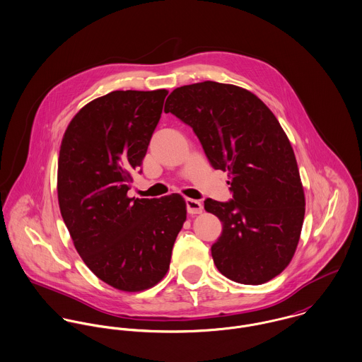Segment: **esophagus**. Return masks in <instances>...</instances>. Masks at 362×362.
<instances>
[{"label":"esophagus","instance_id":"34e87169","mask_svg":"<svg viewBox=\"0 0 362 362\" xmlns=\"http://www.w3.org/2000/svg\"><path fill=\"white\" fill-rule=\"evenodd\" d=\"M186 205H187V212L192 214V215H196V214H201L202 212V204L199 200L187 199L186 200Z\"/></svg>","mask_w":362,"mask_h":362}]
</instances>
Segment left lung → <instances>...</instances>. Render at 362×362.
Returning <instances> with one entry per match:
<instances>
[{"label":"left lung","instance_id":"1","mask_svg":"<svg viewBox=\"0 0 362 362\" xmlns=\"http://www.w3.org/2000/svg\"><path fill=\"white\" fill-rule=\"evenodd\" d=\"M165 112L192 126L208 161L228 172L233 200L204 201L222 222L211 247L218 271L243 284L278 276L300 240L305 196L293 147L274 112L251 91L211 81L175 88Z\"/></svg>","mask_w":362,"mask_h":362}]
</instances>
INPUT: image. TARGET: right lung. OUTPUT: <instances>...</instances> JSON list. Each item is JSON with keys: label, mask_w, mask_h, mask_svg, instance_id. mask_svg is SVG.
Listing matches in <instances>:
<instances>
[{"label": "right lung", "mask_w": 362, "mask_h": 362, "mask_svg": "<svg viewBox=\"0 0 362 362\" xmlns=\"http://www.w3.org/2000/svg\"><path fill=\"white\" fill-rule=\"evenodd\" d=\"M168 90H117L86 104L59 148L57 192L62 219L88 269L126 293L151 288L169 269L186 221V201L130 199Z\"/></svg>", "instance_id": "obj_1"}]
</instances>
